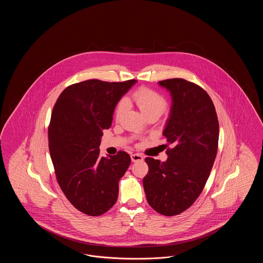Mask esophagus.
I'll return each mask as SVG.
<instances>
[{"mask_svg":"<svg viewBox=\"0 0 263 263\" xmlns=\"http://www.w3.org/2000/svg\"><path fill=\"white\" fill-rule=\"evenodd\" d=\"M143 160H144V157L142 155H140V154H133V155H131V161L133 163L139 162V161H143Z\"/></svg>","mask_w":263,"mask_h":263,"instance_id":"1","label":"esophagus"}]
</instances>
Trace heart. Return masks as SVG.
Wrapping results in <instances>:
<instances>
[{"label": "heart", "mask_w": 263, "mask_h": 263, "mask_svg": "<svg viewBox=\"0 0 263 263\" xmlns=\"http://www.w3.org/2000/svg\"><path fill=\"white\" fill-rule=\"evenodd\" d=\"M133 103L146 117L161 116L167 107V101L163 95L149 88H140L125 100H120L115 108V118L118 120L125 112L126 104Z\"/></svg>", "instance_id": "heart-1"}]
</instances>
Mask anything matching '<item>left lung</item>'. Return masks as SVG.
I'll return each mask as SVG.
<instances>
[{
  "mask_svg": "<svg viewBox=\"0 0 263 263\" xmlns=\"http://www.w3.org/2000/svg\"><path fill=\"white\" fill-rule=\"evenodd\" d=\"M173 97L170 119L163 130L167 160L146 158L149 172L143 178L151 207L164 216L187 210L199 197L215 162L219 121L209 95L183 79L159 82Z\"/></svg>",
  "mask_w": 263,
  "mask_h": 263,
  "instance_id": "8db88e82",
  "label": "left lung"
}]
</instances>
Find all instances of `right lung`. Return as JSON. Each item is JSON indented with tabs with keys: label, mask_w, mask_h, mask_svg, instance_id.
<instances>
[{
	"label": "right lung",
	"mask_w": 263,
	"mask_h": 263,
	"mask_svg": "<svg viewBox=\"0 0 263 263\" xmlns=\"http://www.w3.org/2000/svg\"><path fill=\"white\" fill-rule=\"evenodd\" d=\"M135 83L92 79L73 84L53 107L48 141L56 178L70 203L88 216H100L115 204L119 180L131 163L123 151L100 157V145L118 100Z\"/></svg>",
	"instance_id": "obj_1"
}]
</instances>
